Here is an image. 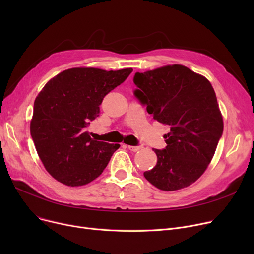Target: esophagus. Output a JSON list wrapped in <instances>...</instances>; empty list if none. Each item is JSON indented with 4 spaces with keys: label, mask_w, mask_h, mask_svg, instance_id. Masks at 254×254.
Here are the masks:
<instances>
[{
    "label": "esophagus",
    "mask_w": 254,
    "mask_h": 254,
    "mask_svg": "<svg viewBox=\"0 0 254 254\" xmlns=\"http://www.w3.org/2000/svg\"><path fill=\"white\" fill-rule=\"evenodd\" d=\"M127 148H128L130 151L136 152V151H139L140 149H142V146H131V145H128Z\"/></svg>",
    "instance_id": "1"
}]
</instances>
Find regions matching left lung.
Returning <instances> with one entry per match:
<instances>
[{
    "label": "left lung",
    "mask_w": 254,
    "mask_h": 254,
    "mask_svg": "<svg viewBox=\"0 0 254 254\" xmlns=\"http://www.w3.org/2000/svg\"><path fill=\"white\" fill-rule=\"evenodd\" d=\"M135 96L158 123L170 127L167 147L153 149L155 167L144 177L161 190L188 188L201 177L215 153L223 119L209 80L182 64L136 73Z\"/></svg>",
    "instance_id": "obj_1"
}]
</instances>
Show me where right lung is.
<instances>
[{"mask_svg": "<svg viewBox=\"0 0 254 254\" xmlns=\"http://www.w3.org/2000/svg\"><path fill=\"white\" fill-rule=\"evenodd\" d=\"M131 72L72 68L51 78L38 93L31 135L44 168L56 180L75 188L102 174L120 145L93 140L86 127L99 116L104 97Z\"/></svg>", "mask_w": 254, "mask_h": 254, "instance_id": "right-lung-1", "label": "right lung"}]
</instances>
